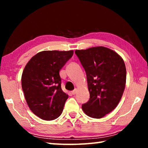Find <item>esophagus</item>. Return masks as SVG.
I'll return each instance as SVG.
<instances>
[{"label": "esophagus", "instance_id": "1", "mask_svg": "<svg viewBox=\"0 0 148 148\" xmlns=\"http://www.w3.org/2000/svg\"><path fill=\"white\" fill-rule=\"evenodd\" d=\"M76 92H77V89H75L74 90H73V91H72V95H76Z\"/></svg>", "mask_w": 148, "mask_h": 148}]
</instances>
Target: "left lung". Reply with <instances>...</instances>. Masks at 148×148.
<instances>
[{"label":"left lung","instance_id":"1","mask_svg":"<svg viewBox=\"0 0 148 148\" xmlns=\"http://www.w3.org/2000/svg\"><path fill=\"white\" fill-rule=\"evenodd\" d=\"M75 53L86 72L90 94L82 110L89 117L102 118L121 99L126 83L125 62L113 50L102 46L76 50Z\"/></svg>","mask_w":148,"mask_h":148}]
</instances>
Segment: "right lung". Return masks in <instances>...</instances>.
Here are the masks:
<instances>
[{
  "mask_svg": "<svg viewBox=\"0 0 148 148\" xmlns=\"http://www.w3.org/2000/svg\"><path fill=\"white\" fill-rule=\"evenodd\" d=\"M73 51H43L27 62L21 86L29 108L44 120L56 119L62 114L68 95L61 89L59 71Z\"/></svg>",
  "mask_w": 148,
  "mask_h": 148,
  "instance_id": "right-lung-1",
  "label": "right lung"
}]
</instances>
